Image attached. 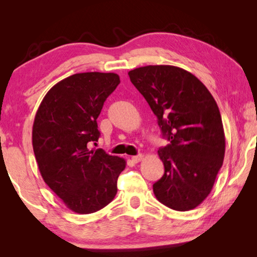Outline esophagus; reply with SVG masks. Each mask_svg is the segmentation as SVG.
Wrapping results in <instances>:
<instances>
[{
  "instance_id": "esophagus-1",
  "label": "esophagus",
  "mask_w": 257,
  "mask_h": 257,
  "mask_svg": "<svg viewBox=\"0 0 257 257\" xmlns=\"http://www.w3.org/2000/svg\"><path fill=\"white\" fill-rule=\"evenodd\" d=\"M143 159H144V156H143V155H137V156L132 157V160H133L135 163H138V162H140Z\"/></svg>"
}]
</instances>
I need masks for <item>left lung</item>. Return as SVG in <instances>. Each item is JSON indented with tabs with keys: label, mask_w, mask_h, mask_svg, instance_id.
I'll list each match as a JSON object with an SVG mask.
<instances>
[{
	"label": "left lung",
	"mask_w": 257,
	"mask_h": 257,
	"mask_svg": "<svg viewBox=\"0 0 257 257\" xmlns=\"http://www.w3.org/2000/svg\"><path fill=\"white\" fill-rule=\"evenodd\" d=\"M128 75L170 141L158 150L165 174L154 184L156 198L172 210H192L210 194L224 159L216 101L193 74L177 66L149 65Z\"/></svg>",
	"instance_id": "obj_1"
}]
</instances>
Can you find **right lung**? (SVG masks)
<instances>
[{
	"label": "right lung",
	"mask_w": 257,
	"mask_h": 257,
	"mask_svg": "<svg viewBox=\"0 0 257 257\" xmlns=\"http://www.w3.org/2000/svg\"><path fill=\"white\" fill-rule=\"evenodd\" d=\"M120 78L114 73H79L47 91L32 132L33 150L45 183L69 210L89 214L117 194L125 160L89 149L99 139L97 118Z\"/></svg>",
	"instance_id": "1"
}]
</instances>
